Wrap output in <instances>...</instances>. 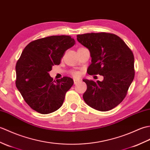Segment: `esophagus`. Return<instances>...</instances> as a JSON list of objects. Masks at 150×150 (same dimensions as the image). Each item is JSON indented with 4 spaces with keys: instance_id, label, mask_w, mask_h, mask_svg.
Here are the masks:
<instances>
[{
    "instance_id": "34e87169",
    "label": "esophagus",
    "mask_w": 150,
    "mask_h": 150,
    "mask_svg": "<svg viewBox=\"0 0 150 150\" xmlns=\"http://www.w3.org/2000/svg\"><path fill=\"white\" fill-rule=\"evenodd\" d=\"M78 81H79V79H78L74 78V84H76V83H77Z\"/></svg>"
}]
</instances>
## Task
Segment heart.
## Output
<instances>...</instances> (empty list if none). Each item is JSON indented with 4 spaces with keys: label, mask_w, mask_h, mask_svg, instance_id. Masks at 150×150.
<instances>
[{
    "label": "heart",
    "mask_w": 150,
    "mask_h": 150,
    "mask_svg": "<svg viewBox=\"0 0 150 150\" xmlns=\"http://www.w3.org/2000/svg\"><path fill=\"white\" fill-rule=\"evenodd\" d=\"M73 74H74V76H78L79 74V73L78 72H73Z\"/></svg>",
    "instance_id": "heart-1"
}]
</instances>
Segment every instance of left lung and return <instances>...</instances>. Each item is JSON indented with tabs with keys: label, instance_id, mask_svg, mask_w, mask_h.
<instances>
[{
	"label": "left lung",
	"instance_id": "1",
	"mask_svg": "<svg viewBox=\"0 0 150 150\" xmlns=\"http://www.w3.org/2000/svg\"><path fill=\"white\" fill-rule=\"evenodd\" d=\"M77 40L91 53L88 74L104 78L102 81L83 79L87 86L84 101L97 110H110L125 99L134 80V54L120 37L112 33H86L77 35Z\"/></svg>",
	"mask_w": 150,
	"mask_h": 150
}]
</instances>
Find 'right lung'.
Segmentation results:
<instances>
[{
    "label": "right lung",
    "mask_w": 150,
    "mask_h": 150,
    "mask_svg": "<svg viewBox=\"0 0 150 150\" xmlns=\"http://www.w3.org/2000/svg\"><path fill=\"white\" fill-rule=\"evenodd\" d=\"M74 44L70 36H51L30 42L23 50L16 64L15 83L33 110L47 114L63 105L74 81L66 76L54 81L49 72L53 65L60 64L65 51Z\"/></svg>",
    "instance_id": "right-lung-1"
}]
</instances>
